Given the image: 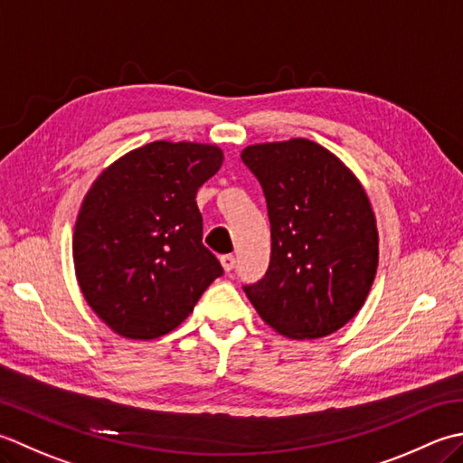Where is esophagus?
I'll use <instances>...</instances> for the list:
<instances>
[{
  "label": "esophagus",
  "mask_w": 463,
  "mask_h": 463,
  "mask_svg": "<svg viewBox=\"0 0 463 463\" xmlns=\"http://www.w3.org/2000/svg\"><path fill=\"white\" fill-rule=\"evenodd\" d=\"M220 261H222V268L228 273L235 268V256H232V253H228V256H222Z\"/></svg>",
  "instance_id": "1"
}]
</instances>
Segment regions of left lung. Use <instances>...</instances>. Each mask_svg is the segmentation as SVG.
I'll list each match as a JSON object with an SVG mask.
<instances>
[{"instance_id": "left-lung-1", "label": "left lung", "mask_w": 463, "mask_h": 463, "mask_svg": "<svg viewBox=\"0 0 463 463\" xmlns=\"http://www.w3.org/2000/svg\"><path fill=\"white\" fill-rule=\"evenodd\" d=\"M271 225L269 268L243 291L260 317L291 339L337 332L362 309L377 269V225L360 179L304 137L248 146Z\"/></svg>"}]
</instances>
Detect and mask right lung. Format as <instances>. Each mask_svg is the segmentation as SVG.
Listing matches in <instances>:
<instances>
[{"mask_svg": "<svg viewBox=\"0 0 463 463\" xmlns=\"http://www.w3.org/2000/svg\"><path fill=\"white\" fill-rule=\"evenodd\" d=\"M222 164L213 144L159 139L116 159L83 197L71 243L75 278L88 306L121 337L174 332L223 273L202 243L195 203Z\"/></svg>", "mask_w": 463, "mask_h": 463, "instance_id": "1", "label": "right lung"}]
</instances>
